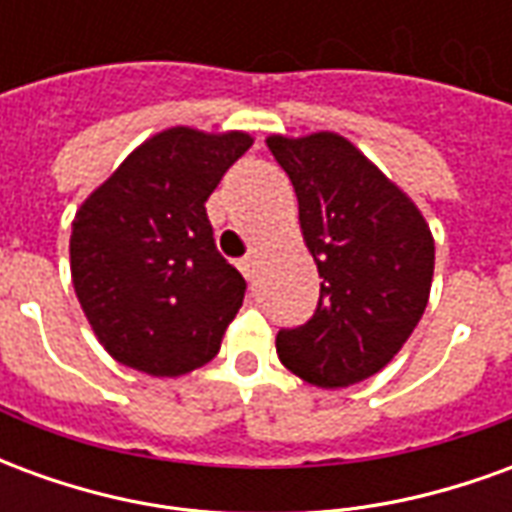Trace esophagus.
Segmentation results:
<instances>
[{"label": "esophagus", "mask_w": 512, "mask_h": 512, "mask_svg": "<svg viewBox=\"0 0 512 512\" xmlns=\"http://www.w3.org/2000/svg\"><path fill=\"white\" fill-rule=\"evenodd\" d=\"M255 268H257V260L252 255H246V257H241V260H238V271H241L246 279L255 277Z\"/></svg>", "instance_id": "obj_1"}]
</instances>
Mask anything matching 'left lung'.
<instances>
[{
  "mask_svg": "<svg viewBox=\"0 0 512 512\" xmlns=\"http://www.w3.org/2000/svg\"><path fill=\"white\" fill-rule=\"evenodd\" d=\"M268 150L296 189L301 233L321 274L310 321L279 329V359L323 389L365 381L392 362L428 307L430 227L343 136H268Z\"/></svg>",
  "mask_w": 512,
  "mask_h": 512,
  "instance_id": "obj_1",
  "label": "left lung"
}]
</instances>
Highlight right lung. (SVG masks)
Wrapping results in <instances>:
<instances>
[{
	"label": "right lung",
	"mask_w": 512,
	"mask_h": 512,
	"mask_svg": "<svg viewBox=\"0 0 512 512\" xmlns=\"http://www.w3.org/2000/svg\"><path fill=\"white\" fill-rule=\"evenodd\" d=\"M249 147L241 131H161L76 213L73 288L120 365L175 378L219 354L246 282L213 244L205 202Z\"/></svg>",
	"instance_id": "obj_1"
}]
</instances>
